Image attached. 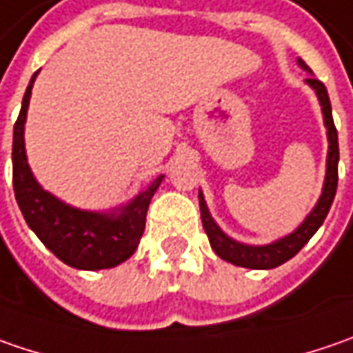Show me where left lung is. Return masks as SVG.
I'll return each instance as SVG.
<instances>
[{
  "instance_id": "8db88e82",
  "label": "left lung",
  "mask_w": 353,
  "mask_h": 353,
  "mask_svg": "<svg viewBox=\"0 0 353 353\" xmlns=\"http://www.w3.org/2000/svg\"><path fill=\"white\" fill-rule=\"evenodd\" d=\"M300 69L312 74L310 67L299 59ZM306 83L312 86L316 97L320 100L322 106V114H324V126L328 130V158H326V177H324V188H322V195L318 199L314 209L308 213V217L300 223L299 229H294L290 235L279 239L274 243L268 245H245L239 243L235 239L227 237L219 229V225L213 221L209 209H207L205 197L199 192V209H201V223L205 229L211 249L221 256L223 261L237 265V267L245 268H274L279 265L286 263L288 259H292L299 253L300 249L312 239L316 231L320 229V225L324 223L326 215H328L332 201L336 197V188H338V160H340V150H338V130L334 126V118H332V106H330L328 90L324 83H320L314 77H308Z\"/></svg>"
}]
</instances>
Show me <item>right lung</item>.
I'll list each match as a JSON object with an SVG mask.
<instances>
[{"label": "right lung", "mask_w": 353, "mask_h": 353, "mask_svg": "<svg viewBox=\"0 0 353 353\" xmlns=\"http://www.w3.org/2000/svg\"><path fill=\"white\" fill-rule=\"evenodd\" d=\"M37 72L31 77L21 104V112L13 126V190L17 205L27 225L41 243L65 265L81 270L112 268L130 259L138 249L146 227L148 205L160 188L163 176H158L144 192L126 205L108 213L85 211L67 205L53 193L45 192L33 176L25 154V120L31 88Z\"/></svg>", "instance_id": "right-lung-1"}]
</instances>
